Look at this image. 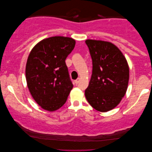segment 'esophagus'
<instances>
[{"mask_svg": "<svg viewBox=\"0 0 152 152\" xmlns=\"http://www.w3.org/2000/svg\"><path fill=\"white\" fill-rule=\"evenodd\" d=\"M80 78H77L76 80H75V84H77L78 83L80 82Z\"/></svg>", "mask_w": 152, "mask_h": 152, "instance_id": "obj_1", "label": "esophagus"}]
</instances>
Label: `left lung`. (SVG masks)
<instances>
[{"instance_id": "obj_1", "label": "left lung", "mask_w": 152, "mask_h": 152, "mask_svg": "<svg viewBox=\"0 0 152 152\" xmlns=\"http://www.w3.org/2000/svg\"><path fill=\"white\" fill-rule=\"evenodd\" d=\"M93 62L92 75L85 96L93 108L100 112L112 110L125 95L129 79L126 58L111 42L87 39Z\"/></svg>"}]
</instances>
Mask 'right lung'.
<instances>
[{
	"label": "right lung",
	"instance_id": "right-lung-1",
	"mask_svg": "<svg viewBox=\"0 0 152 152\" xmlns=\"http://www.w3.org/2000/svg\"><path fill=\"white\" fill-rule=\"evenodd\" d=\"M75 45V39L57 36L41 41L31 50L26 67L27 84L42 109L56 111L67 100L73 85L65 60Z\"/></svg>",
	"mask_w": 152,
	"mask_h": 152
}]
</instances>
